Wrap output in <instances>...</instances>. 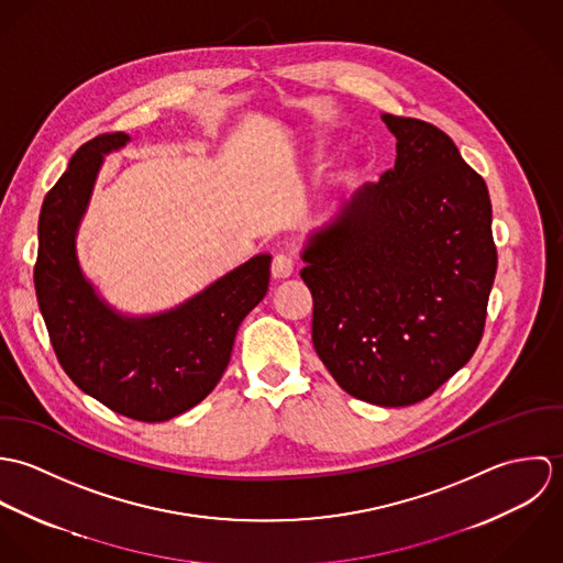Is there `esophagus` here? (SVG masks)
<instances>
[{
  "label": "esophagus",
  "mask_w": 563,
  "mask_h": 563,
  "mask_svg": "<svg viewBox=\"0 0 563 563\" xmlns=\"http://www.w3.org/2000/svg\"><path fill=\"white\" fill-rule=\"evenodd\" d=\"M271 273L275 279H286L295 273V257L288 253H277L271 264Z\"/></svg>",
  "instance_id": "34e87169"
}]
</instances>
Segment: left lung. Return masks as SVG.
I'll return each mask as SVG.
<instances>
[{
    "instance_id": "left-lung-1",
    "label": "left lung",
    "mask_w": 563,
    "mask_h": 563,
    "mask_svg": "<svg viewBox=\"0 0 563 563\" xmlns=\"http://www.w3.org/2000/svg\"><path fill=\"white\" fill-rule=\"evenodd\" d=\"M395 168L364 184L303 244L312 342L360 401L427 399L475 353L496 275L482 175L435 125L382 114Z\"/></svg>"
}]
</instances>
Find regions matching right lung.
Wrapping results in <instances>:
<instances>
[{"mask_svg": "<svg viewBox=\"0 0 563 563\" xmlns=\"http://www.w3.org/2000/svg\"><path fill=\"white\" fill-rule=\"evenodd\" d=\"M130 141L123 132L88 141L47 192L34 288L58 362L81 393L128 418L162 422L203 401L223 377L241 322L268 290L271 253L164 312L110 306L84 275L76 241L101 164Z\"/></svg>", "mask_w": 563, "mask_h": 563, "instance_id": "add662e5", "label": "right lung"}]
</instances>
